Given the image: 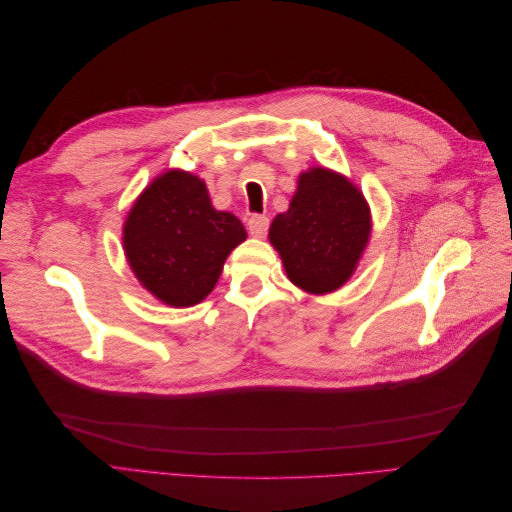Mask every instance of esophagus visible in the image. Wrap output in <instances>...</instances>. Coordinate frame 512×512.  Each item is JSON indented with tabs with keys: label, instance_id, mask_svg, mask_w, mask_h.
Wrapping results in <instances>:
<instances>
[{
	"label": "esophagus",
	"instance_id": "obj_1",
	"mask_svg": "<svg viewBox=\"0 0 512 512\" xmlns=\"http://www.w3.org/2000/svg\"><path fill=\"white\" fill-rule=\"evenodd\" d=\"M247 230H250V235L252 237H258V239H262L267 235V230H269V218L267 215H252L250 220H247Z\"/></svg>",
	"mask_w": 512,
	"mask_h": 512
}]
</instances>
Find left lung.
Listing matches in <instances>:
<instances>
[{"instance_id": "8db88e82", "label": "left lung", "mask_w": 512, "mask_h": 512, "mask_svg": "<svg viewBox=\"0 0 512 512\" xmlns=\"http://www.w3.org/2000/svg\"><path fill=\"white\" fill-rule=\"evenodd\" d=\"M369 232L371 215L361 190L318 166L299 177L288 211L271 222L269 241L294 286L327 294L350 280Z\"/></svg>"}]
</instances>
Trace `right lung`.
<instances>
[{
	"instance_id": "add662e5",
	"label": "right lung",
	"mask_w": 512,
	"mask_h": 512,
	"mask_svg": "<svg viewBox=\"0 0 512 512\" xmlns=\"http://www.w3.org/2000/svg\"><path fill=\"white\" fill-rule=\"evenodd\" d=\"M245 237L241 220L213 209L205 181L185 170L153 179L123 224V250L138 282L173 307L203 301Z\"/></svg>"
}]
</instances>
